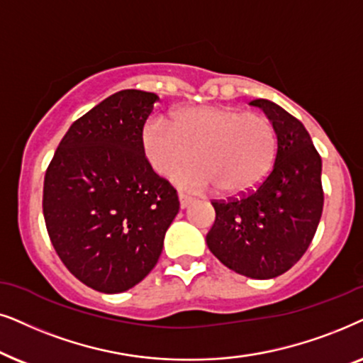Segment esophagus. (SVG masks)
<instances>
[{"label":"esophagus","mask_w":363,"mask_h":363,"mask_svg":"<svg viewBox=\"0 0 363 363\" xmlns=\"http://www.w3.org/2000/svg\"><path fill=\"white\" fill-rule=\"evenodd\" d=\"M192 201H194V197H192V196L184 194V192H179V202H181L182 209H186V207H189Z\"/></svg>","instance_id":"34e87169"}]
</instances>
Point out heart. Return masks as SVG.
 <instances>
[{"label":"heart","instance_id":"obj_1","mask_svg":"<svg viewBox=\"0 0 363 363\" xmlns=\"http://www.w3.org/2000/svg\"><path fill=\"white\" fill-rule=\"evenodd\" d=\"M144 147L152 167L167 177L197 159L179 176L181 186L242 194L267 176L277 139L264 114L201 106L182 111L174 123L152 119L144 129Z\"/></svg>","mask_w":363,"mask_h":363}]
</instances>
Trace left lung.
Listing matches in <instances>:
<instances>
[{"label": "left lung", "instance_id": "8db88e82", "mask_svg": "<svg viewBox=\"0 0 363 363\" xmlns=\"http://www.w3.org/2000/svg\"><path fill=\"white\" fill-rule=\"evenodd\" d=\"M277 134L274 166L239 197L212 201L207 247L225 267L250 279L287 272L306 254L323 209L322 159L307 129L272 101L254 99Z\"/></svg>", "mask_w": 363, "mask_h": 363}]
</instances>
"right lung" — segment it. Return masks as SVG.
<instances>
[{
  "instance_id": "obj_1",
  "label": "right lung",
  "mask_w": 363,
  "mask_h": 363,
  "mask_svg": "<svg viewBox=\"0 0 363 363\" xmlns=\"http://www.w3.org/2000/svg\"><path fill=\"white\" fill-rule=\"evenodd\" d=\"M157 101L139 89L109 96L71 124L48 166L43 214L51 244L98 292L141 282L179 212L176 189L144 154L143 129Z\"/></svg>"
}]
</instances>
